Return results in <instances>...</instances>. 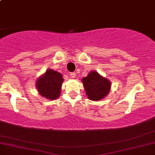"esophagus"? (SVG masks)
<instances>
[{"label":"esophagus","mask_w":155,"mask_h":155,"mask_svg":"<svg viewBox=\"0 0 155 155\" xmlns=\"http://www.w3.org/2000/svg\"><path fill=\"white\" fill-rule=\"evenodd\" d=\"M76 76V73H74V72L70 73V74H69V76H70L71 78H75Z\"/></svg>","instance_id":"34e87169"}]
</instances>
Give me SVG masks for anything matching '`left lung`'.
<instances>
[{"label": "left lung", "mask_w": 155, "mask_h": 155, "mask_svg": "<svg viewBox=\"0 0 155 155\" xmlns=\"http://www.w3.org/2000/svg\"><path fill=\"white\" fill-rule=\"evenodd\" d=\"M81 81L87 98L91 101L102 100L111 90V81L95 71L89 73L87 76L82 78Z\"/></svg>", "instance_id": "8db88e82"}]
</instances>
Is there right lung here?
Instances as JSON below:
<instances>
[{
	"label": "right lung",
	"instance_id": "1",
	"mask_svg": "<svg viewBox=\"0 0 155 155\" xmlns=\"http://www.w3.org/2000/svg\"><path fill=\"white\" fill-rule=\"evenodd\" d=\"M63 80L62 74L49 68L37 79L35 87L40 95L54 101L60 97Z\"/></svg>",
	"mask_w": 155,
	"mask_h": 155
}]
</instances>
